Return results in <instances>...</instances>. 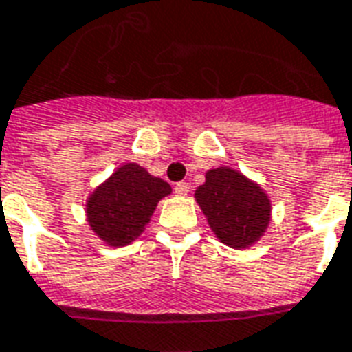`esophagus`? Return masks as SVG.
Returning a JSON list of instances; mask_svg holds the SVG:
<instances>
[{"label":"esophagus","mask_w":352,"mask_h":352,"mask_svg":"<svg viewBox=\"0 0 352 352\" xmlns=\"http://www.w3.org/2000/svg\"><path fill=\"white\" fill-rule=\"evenodd\" d=\"M190 192V184L188 183H177L175 184V194L177 196H186Z\"/></svg>","instance_id":"obj_1"}]
</instances>
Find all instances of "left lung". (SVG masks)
<instances>
[{"mask_svg": "<svg viewBox=\"0 0 352 352\" xmlns=\"http://www.w3.org/2000/svg\"><path fill=\"white\" fill-rule=\"evenodd\" d=\"M214 235L231 248H246L265 233L270 201L256 183L231 168L207 171L205 184L196 190Z\"/></svg>", "mask_w": 352, "mask_h": 352, "instance_id": "1", "label": "left lung"}]
</instances>
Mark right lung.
<instances>
[{"mask_svg":"<svg viewBox=\"0 0 352 352\" xmlns=\"http://www.w3.org/2000/svg\"><path fill=\"white\" fill-rule=\"evenodd\" d=\"M171 192L166 181L138 164H124L91 194L87 220L110 246H126L142 235L156 203Z\"/></svg>","mask_w":352,"mask_h":352,"instance_id":"right-lung-1","label":"right lung"}]
</instances>
